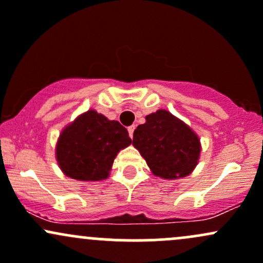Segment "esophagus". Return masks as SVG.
<instances>
[{"instance_id": "obj_1", "label": "esophagus", "mask_w": 263, "mask_h": 263, "mask_svg": "<svg viewBox=\"0 0 263 263\" xmlns=\"http://www.w3.org/2000/svg\"><path fill=\"white\" fill-rule=\"evenodd\" d=\"M134 130H135V125H130L128 128V132H129V135H130V137L133 138V133H134Z\"/></svg>"}]
</instances>
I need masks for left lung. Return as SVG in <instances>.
I'll list each match as a JSON object with an SVG mask.
<instances>
[{
	"instance_id": "obj_1",
	"label": "left lung",
	"mask_w": 263,
	"mask_h": 263,
	"mask_svg": "<svg viewBox=\"0 0 263 263\" xmlns=\"http://www.w3.org/2000/svg\"><path fill=\"white\" fill-rule=\"evenodd\" d=\"M133 135L154 175L163 179L185 178L195 169L201 152L199 137L182 120L160 109L145 117Z\"/></svg>"
}]
</instances>
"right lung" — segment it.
<instances>
[{"instance_id": "right-lung-1", "label": "right lung", "mask_w": 263, "mask_h": 263, "mask_svg": "<svg viewBox=\"0 0 263 263\" xmlns=\"http://www.w3.org/2000/svg\"><path fill=\"white\" fill-rule=\"evenodd\" d=\"M130 144L128 130L119 122L88 110L62 130L55 158L69 178L99 181L108 178L118 153Z\"/></svg>"}]
</instances>
